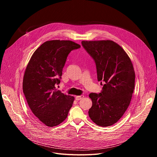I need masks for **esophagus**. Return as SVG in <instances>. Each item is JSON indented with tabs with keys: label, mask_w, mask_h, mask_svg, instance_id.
Masks as SVG:
<instances>
[{
	"label": "esophagus",
	"mask_w": 157,
	"mask_h": 157,
	"mask_svg": "<svg viewBox=\"0 0 157 157\" xmlns=\"http://www.w3.org/2000/svg\"><path fill=\"white\" fill-rule=\"evenodd\" d=\"M84 98V96H78L76 97V101H79L81 99H82Z\"/></svg>",
	"instance_id": "esophagus-1"
}]
</instances>
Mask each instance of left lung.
I'll list each match as a JSON object with an SVG mask.
<instances>
[{
  "instance_id": "left-lung-1",
  "label": "left lung",
  "mask_w": 157,
  "mask_h": 157,
  "mask_svg": "<svg viewBox=\"0 0 157 157\" xmlns=\"http://www.w3.org/2000/svg\"><path fill=\"white\" fill-rule=\"evenodd\" d=\"M82 45L94 59L98 81H104L101 93H91L92 107L89 116L98 125L116 123L127 109L135 87L132 63L117 43L112 40L82 41Z\"/></svg>"
}]
</instances>
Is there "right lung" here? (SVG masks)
Listing matches in <instances>:
<instances>
[{
    "label": "right lung",
    "mask_w": 157,
    "mask_h": 157,
    "mask_svg": "<svg viewBox=\"0 0 157 157\" xmlns=\"http://www.w3.org/2000/svg\"><path fill=\"white\" fill-rule=\"evenodd\" d=\"M81 47L70 40L47 41L32 55L24 73L23 92L35 117L54 127L63 122L75 97L58 90L63 68L71 51Z\"/></svg>",
    "instance_id": "right-lung-1"
}]
</instances>
